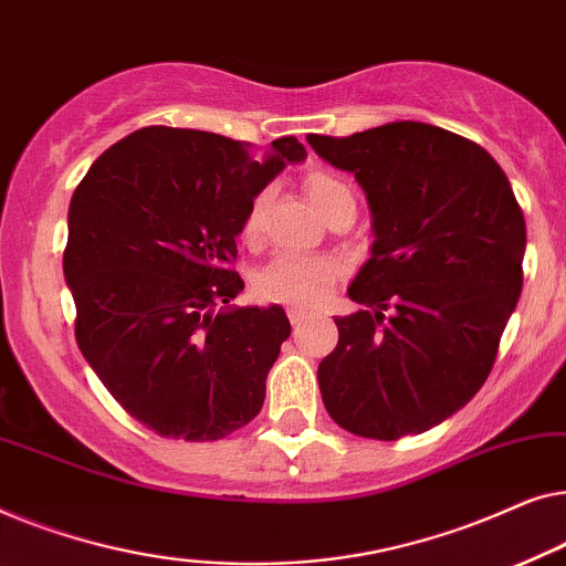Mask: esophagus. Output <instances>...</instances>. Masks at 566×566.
Segmentation results:
<instances>
[{
    "label": "esophagus",
    "mask_w": 566,
    "mask_h": 566,
    "mask_svg": "<svg viewBox=\"0 0 566 566\" xmlns=\"http://www.w3.org/2000/svg\"><path fill=\"white\" fill-rule=\"evenodd\" d=\"M286 317H290L292 325H300L302 321H307L310 313H307V310H302V307H286Z\"/></svg>",
    "instance_id": "34e87169"
}]
</instances>
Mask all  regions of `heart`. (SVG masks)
Instances as JSON below:
<instances>
[{
  "label": "heart",
  "mask_w": 566,
  "mask_h": 566,
  "mask_svg": "<svg viewBox=\"0 0 566 566\" xmlns=\"http://www.w3.org/2000/svg\"><path fill=\"white\" fill-rule=\"evenodd\" d=\"M305 189L310 202L315 205L317 212H325L328 207L340 200V197H352L344 181L331 177V174L315 171L307 174ZM269 192L253 197V202L245 212L243 235L256 238L261 210H264ZM338 261L333 256H305V253H280L269 264L261 269L256 276V292L264 300L274 302H294V305H315L317 300L325 297L331 290L333 280L338 274Z\"/></svg>",
  "instance_id": "obj_1"
}]
</instances>
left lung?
<instances>
[{
    "mask_svg": "<svg viewBox=\"0 0 566 566\" xmlns=\"http://www.w3.org/2000/svg\"><path fill=\"white\" fill-rule=\"evenodd\" d=\"M354 174L371 212V256L317 366L325 410L364 439L443 423L476 395L523 286L525 220L495 158L443 127L397 120L348 138L307 135Z\"/></svg>",
    "mask_w": 566,
    "mask_h": 566,
    "instance_id": "left-lung-1",
    "label": "left lung"
}]
</instances>
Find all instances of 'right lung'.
<instances>
[{"label": "right lung", "instance_id": "1", "mask_svg": "<svg viewBox=\"0 0 566 566\" xmlns=\"http://www.w3.org/2000/svg\"><path fill=\"white\" fill-rule=\"evenodd\" d=\"M249 143L189 127H140L107 148L69 205L63 276L76 344L135 420L166 439L218 441L259 416L290 338L280 305L235 307L253 197L307 158L292 135Z\"/></svg>", "mask_w": 566, "mask_h": 566}]
</instances>
